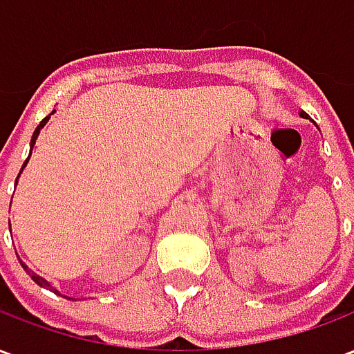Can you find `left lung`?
Here are the masks:
<instances>
[{"label": "left lung", "mask_w": 354, "mask_h": 354, "mask_svg": "<svg viewBox=\"0 0 354 354\" xmlns=\"http://www.w3.org/2000/svg\"><path fill=\"white\" fill-rule=\"evenodd\" d=\"M299 115H301V117H307V113H305V111H301V113H299Z\"/></svg>", "instance_id": "left-lung-1"}]
</instances>
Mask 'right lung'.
Masks as SVG:
<instances>
[{"mask_svg": "<svg viewBox=\"0 0 354 354\" xmlns=\"http://www.w3.org/2000/svg\"><path fill=\"white\" fill-rule=\"evenodd\" d=\"M53 113H55V109H53V111H50L49 115L45 117V119H43L41 123L37 124V129H35L34 134H32V142H30V155H32V149H34V146H35V140H37V136H39V131H41V129H43V127H45V124H47V121H49L50 115H53ZM30 155H28V159H26V161H24V165H22V169H20L19 176H17V182H19L20 174H22V170H24V167H26L28 161H30ZM17 182H15V184H17ZM19 261H20V266L24 267V271H26V273L30 274V277H32V281H34L35 284H39V286H43V288L50 290V292H55V294H60V292H58V290L55 288V286H53V284H50L49 281H45L43 277H39V274H37V273H34L32 269H28V266H26V263H24V261H22V260H19ZM64 297H66V296H64ZM68 299H72V297H68Z\"/></svg>", "mask_w": 354, "mask_h": 354, "instance_id": "obj_1", "label": "right lung"}]
</instances>
